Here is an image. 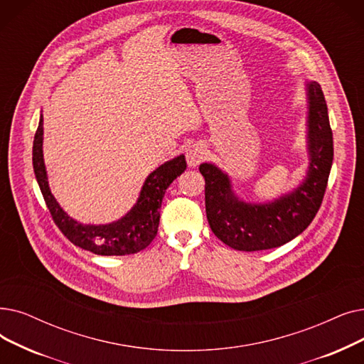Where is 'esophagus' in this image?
Returning <instances> with one entry per match:
<instances>
[{"label": "esophagus", "mask_w": 364, "mask_h": 364, "mask_svg": "<svg viewBox=\"0 0 364 364\" xmlns=\"http://www.w3.org/2000/svg\"><path fill=\"white\" fill-rule=\"evenodd\" d=\"M207 146L202 144V143H193L187 147L186 150V161L187 165L191 168L198 166L205 157H207Z\"/></svg>", "instance_id": "obj_1"}]
</instances>
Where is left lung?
<instances>
[{"label": "left lung", "instance_id": "1", "mask_svg": "<svg viewBox=\"0 0 364 364\" xmlns=\"http://www.w3.org/2000/svg\"><path fill=\"white\" fill-rule=\"evenodd\" d=\"M308 101V169L293 191L267 202H247L233 192L229 173L215 164L203 162L205 208L211 230L233 250H269L294 240L317 214L333 162V135L327 104L317 82H305Z\"/></svg>", "mask_w": 364, "mask_h": 364}]
</instances>
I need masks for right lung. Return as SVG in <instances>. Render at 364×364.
<instances>
[{
    "label": "right lung",
    "mask_w": 364,
    "mask_h": 364,
    "mask_svg": "<svg viewBox=\"0 0 364 364\" xmlns=\"http://www.w3.org/2000/svg\"><path fill=\"white\" fill-rule=\"evenodd\" d=\"M33 165L40 191L56 226L74 245L98 256L135 255L149 247L159 228V210L166 188L187 166L184 154L162 164L147 177L136 203L128 214L107 225H85L62 208L50 191L43 157V116H40L34 136Z\"/></svg>",
    "instance_id": "add662e5"
}]
</instances>
